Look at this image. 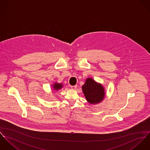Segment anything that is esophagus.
<instances>
[{
    "label": "esophagus",
    "mask_w": 150,
    "mask_h": 150,
    "mask_svg": "<svg viewBox=\"0 0 150 150\" xmlns=\"http://www.w3.org/2000/svg\"><path fill=\"white\" fill-rule=\"evenodd\" d=\"M71 88L72 89L76 90V88H77V86H71Z\"/></svg>",
    "instance_id": "34e87169"
}]
</instances>
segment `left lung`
<instances>
[{"label":"left lung","instance_id":"8db88e82","mask_svg":"<svg viewBox=\"0 0 150 150\" xmlns=\"http://www.w3.org/2000/svg\"><path fill=\"white\" fill-rule=\"evenodd\" d=\"M82 90L86 100L92 105L100 103L105 98L104 87L91 77L86 79L85 84L82 86Z\"/></svg>","mask_w":150,"mask_h":150}]
</instances>
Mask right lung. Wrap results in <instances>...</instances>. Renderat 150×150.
<instances>
[{"mask_svg":"<svg viewBox=\"0 0 150 150\" xmlns=\"http://www.w3.org/2000/svg\"><path fill=\"white\" fill-rule=\"evenodd\" d=\"M62 87H63V84H61V83H54V84H52V88H53V89H54L55 91H59V90L61 89Z\"/></svg>","mask_w":150,"mask_h":150,"instance_id":"obj_1","label":"right lung"}]
</instances>
